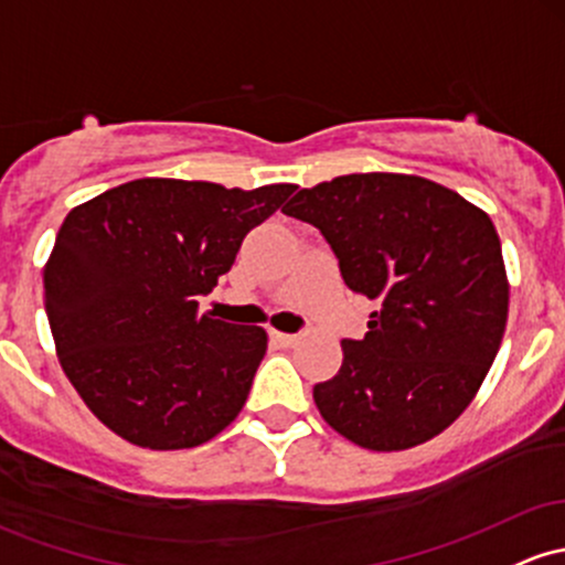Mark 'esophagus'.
Returning <instances> with one entry per match:
<instances>
[{
    "mask_svg": "<svg viewBox=\"0 0 565 565\" xmlns=\"http://www.w3.org/2000/svg\"><path fill=\"white\" fill-rule=\"evenodd\" d=\"M270 340H273V343H276V345H281V349H292V345L300 343V338H297V334L276 332V330L270 332Z\"/></svg>",
    "mask_w": 565,
    "mask_h": 565,
    "instance_id": "esophagus-1",
    "label": "esophagus"
}]
</instances>
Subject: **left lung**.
<instances>
[{"label":"left lung","mask_w":565,"mask_h":565,"mask_svg":"<svg viewBox=\"0 0 565 565\" xmlns=\"http://www.w3.org/2000/svg\"><path fill=\"white\" fill-rule=\"evenodd\" d=\"M287 216L319 227L343 281L377 302L370 332L343 340L338 375L313 386L321 418L367 450H407L469 407L507 327L491 216L413 173H349L300 190Z\"/></svg>","instance_id":"1"}]
</instances>
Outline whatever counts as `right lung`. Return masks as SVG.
<instances>
[{
    "mask_svg": "<svg viewBox=\"0 0 565 565\" xmlns=\"http://www.w3.org/2000/svg\"><path fill=\"white\" fill-rule=\"evenodd\" d=\"M295 190L134 179L66 214L42 273L45 311L61 367L107 429L182 450L233 424L268 334L198 313V297Z\"/></svg>",
    "mask_w": 565,
    "mask_h": 565,
    "instance_id": "add662e5",
    "label": "right lung"
}]
</instances>
